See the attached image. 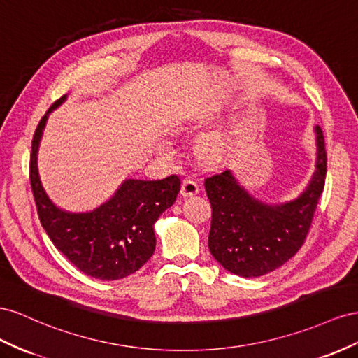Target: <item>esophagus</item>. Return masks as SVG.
Wrapping results in <instances>:
<instances>
[{
  "mask_svg": "<svg viewBox=\"0 0 358 358\" xmlns=\"http://www.w3.org/2000/svg\"><path fill=\"white\" fill-rule=\"evenodd\" d=\"M199 193V185L198 181L187 178L182 181V187H181V195L185 198H192Z\"/></svg>",
  "mask_w": 358,
  "mask_h": 358,
  "instance_id": "esophagus-1",
  "label": "esophagus"
}]
</instances>
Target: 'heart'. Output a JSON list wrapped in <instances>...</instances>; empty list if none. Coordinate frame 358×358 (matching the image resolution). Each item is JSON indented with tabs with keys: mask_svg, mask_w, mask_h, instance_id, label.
I'll use <instances>...</instances> for the list:
<instances>
[{
	"mask_svg": "<svg viewBox=\"0 0 358 358\" xmlns=\"http://www.w3.org/2000/svg\"><path fill=\"white\" fill-rule=\"evenodd\" d=\"M223 147V136L220 134H216V131H213V134H207L198 139L196 152L202 159L213 160L222 155ZM165 151H168V147H165Z\"/></svg>",
	"mask_w": 358,
	"mask_h": 358,
	"instance_id": "heart-1",
	"label": "heart"
}]
</instances>
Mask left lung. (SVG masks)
<instances>
[{"label": "left lung", "mask_w": 358, "mask_h": 358, "mask_svg": "<svg viewBox=\"0 0 358 358\" xmlns=\"http://www.w3.org/2000/svg\"><path fill=\"white\" fill-rule=\"evenodd\" d=\"M315 172L299 198L267 203L252 196L229 169L206 178L211 203L208 249L224 270L241 278H259L289 261L308 236L324 190L327 152L315 126Z\"/></svg>", "instance_id": "1"}]
</instances>
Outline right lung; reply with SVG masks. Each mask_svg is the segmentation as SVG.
<instances>
[{
	"instance_id": "right-lung-1",
	"label": "right lung",
	"mask_w": 358,
	"mask_h": 358,
	"mask_svg": "<svg viewBox=\"0 0 358 358\" xmlns=\"http://www.w3.org/2000/svg\"><path fill=\"white\" fill-rule=\"evenodd\" d=\"M66 99L63 96L49 108L33 138L29 178L38 219L54 246L75 267L100 280H118L138 271L155 253V223L176 202L181 181L177 176L156 181L129 178L93 211L58 208L40 181L37 152L49 114Z\"/></svg>"
}]
</instances>
